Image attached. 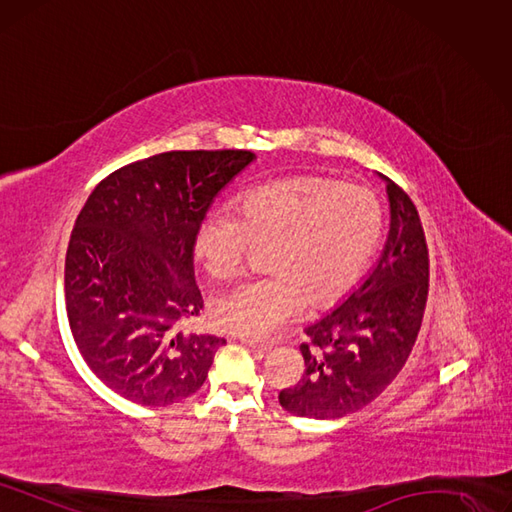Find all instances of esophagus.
<instances>
[{
  "label": "esophagus",
  "mask_w": 512,
  "mask_h": 512,
  "mask_svg": "<svg viewBox=\"0 0 512 512\" xmlns=\"http://www.w3.org/2000/svg\"><path fill=\"white\" fill-rule=\"evenodd\" d=\"M240 342L246 344L249 348L257 350V352H268L272 350V342H261V339H251V337H240Z\"/></svg>",
  "instance_id": "34e87169"
}]
</instances>
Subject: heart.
Masks as SVG:
<instances>
[{
  "instance_id": "obj_1",
  "label": "heart",
  "mask_w": 512,
  "mask_h": 512,
  "mask_svg": "<svg viewBox=\"0 0 512 512\" xmlns=\"http://www.w3.org/2000/svg\"><path fill=\"white\" fill-rule=\"evenodd\" d=\"M384 230V208L369 187L301 175L257 185L236 211L208 213L194 236V255L213 278H232L255 246L270 276L244 280L211 299L213 323L259 337L287 323L301 308L323 310L361 280Z\"/></svg>"
}]
</instances>
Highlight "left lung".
<instances>
[{"instance_id":"left-lung-1","label":"left lung","mask_w":512,"mask_h":512,"mask_svg":"<svg viewBox=\"0 0 512 512\" xmlns=\"http://www.w3.org/2000/svg\"><path fill=\"white\" fill-rule=\"evenodd\" d=\"M390 232L384 253L342 306L306 329L304 375L278 401L299 418L335 420L367 407L405 367L428 299V246L418 208L386 179Z\"/></svg>"}]
</instances>
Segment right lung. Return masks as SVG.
<instances>
[{"label":"right lung","mask_w":512,"mask_h":512,"mask_svg":"<svg viewBox=\"0 0 512 512\" xmlns=\"http://www.w3.org/2000/svg\"><path fill=\"white\" fill-rule=\"evenodd\" d=\"M255 154L164 151L113 170L75 219L65 257L69 327L90 371L122 399L166 407L206 380L217 335L198 316L194 236L208 206Z\"/></svg>","instance_id":"obj_1"}]
</instances>
